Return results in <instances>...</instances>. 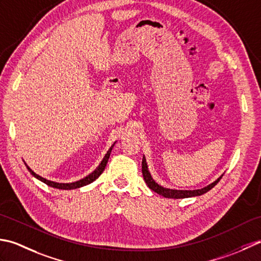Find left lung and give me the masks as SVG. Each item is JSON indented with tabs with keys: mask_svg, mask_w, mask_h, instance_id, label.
<instances>
[{
	"mask_svg": "<svg viewBox=\"0 0 261 261\" xmlns=\"http://www.w3.org/2000/svg\"><path fill=\"white\" fill-rule=\"evenodd\" d=\"M142 173H143V178H144L146 185L148 186V188L152 189L153 191H155L156 194L163 196V197L177 198V199L178 198H186V197H193V196L203 195V194L207 193V191H208V190H211L222 179V175H221V177L217 179L216 181L208 185L205 188L197 189V190H172V189L163 188V187H161V186H159L152 179L151 174H150V172H148V170H147V164H146V160H145L144 156H143V160H142Z\"/></svg>",
	"mask_w": 261,
	"mask_h": 261,
	"instance_id": "8db88e82",
	"label": "left lung"
}]
</instances>
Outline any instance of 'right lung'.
<instances>
[{
	"label": "right lung",
	"mask_w": 261,
	"mask_h": 261,
	"mask_svg": "<svg viewBox=\"0 0 261 261\" xmlns=\"http://www.w3.org/2000/svg\"><path fill=\"white\" fill-rule=\"evenodd\" d=\"M115 145V144H114ZM113 145V146H114ZM113 146H111L110 148H109V151L107 152V154H106L105 155V158H103V160L101 161V163L99 164V167L94 170V171L92 172V173H90L88 177H86V178H83V179H81V180H79V181H76V182H72V184H58V182H54V181H49V180H47V179H45V178H42V177H40V175H38V174H36L33 170H31L28 166H27L25 164V167H27V169L29 170V172L34 175V177H36L37 179H39V180H41L42 182H45L46 185H48V186H50V187H53V188H57V189H75V188H80V187H83V186H87V185H89V184H91L92 181H94L95 179L97 178H99V175L103 172V170H105V168H106V164H107V162H108V159H109V156H110V153H111V150H113Z\"/></svg>",
	"instance_id": "1"
}]
</instances>
